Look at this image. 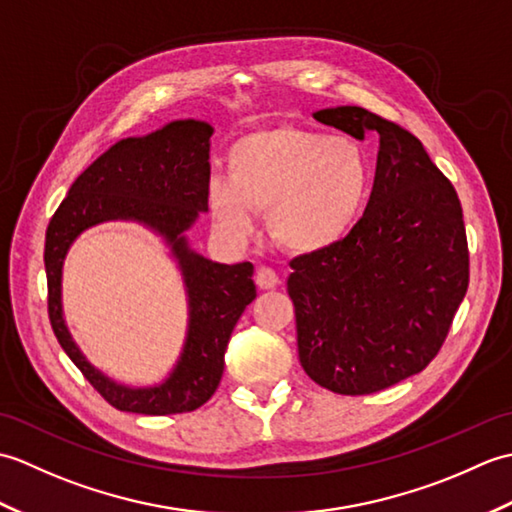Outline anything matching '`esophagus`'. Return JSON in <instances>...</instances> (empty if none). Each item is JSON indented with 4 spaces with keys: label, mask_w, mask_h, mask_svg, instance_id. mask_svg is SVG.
I'll use <instances>...</instances> for the list:
<instances>
[{
    "label": "esophagus",
    "mask_w": 512,
    "mask_h": 512,
    "mask_svg": "<svg viewBox=\"0 0 512 512\" xmlns=\"http://www.w3.org/2000/svg\"><path fill=\"white\" fill-rule=\"evenodd\" d=\"M255 284L259 290H273L279 284V275L273 268L262 266V268H257V273H255Z\"/></svg>",
    "instance_id": "1"
}]
</instances>
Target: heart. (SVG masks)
Returning a JSON list of instances; mask_svg holds the SVG:
<instances>
[{
	"label": "heart",
	"instance_id": "obj_1",
	"mask_svg": "<svg viewBox=\"0 0 512 512\" xmlns=\"http://www.w3.org/2000/svg\"><path fill=\"white\" fill-rule=\"evenodd\" d=\"M372 187L363 147L345 136L268 127L228 149V176L206 184V204L220 231L246 239L268 211V231L295 255H317L350 235Z\"/></svg>",
	"mask_w": 512,
	"mask_h": 512
}]
</instances>
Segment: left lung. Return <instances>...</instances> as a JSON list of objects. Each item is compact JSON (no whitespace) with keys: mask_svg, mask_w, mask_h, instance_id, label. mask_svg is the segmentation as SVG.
<instances>
[{"mask_svg":"<svg viewBox=\"0 0 512 512\" xmlns=\"http://www.w3.org/2000/svg\"><path fill=\"white\" fill-rule=\"evenodd\" d=\"M378 140L376 178L343 242L290 262L301 367L343 396L387 389L438 354L469 288L462 204L420 140L363 107L312 114Z\"/></svg>","mask_w":512,"mask_h":512,"instance_id":"1","label":"left lung"}]
</instances>
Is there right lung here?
I'll return each instance as SVG.
<instances>
[{
  "instance_id": "right-lung-1",
  "label": "right lung",
  "mask_w": 512,
  "mask_h": 512,
  "mask_svg": "<svg viewBox=\"0 0 512 512\" xmlns=\"http://www.w3.org/2000/svg\"><path fill=\"white\" fill-rule=\"evenodd\" d=\"M213 127L184 118L147 136L118 140L74 180L46 231L48 314L63 352L112 407L169 416L202 407L224 372L235 323L257 297L253 264H220L191 248V226L209 211ZM105 221H134L158 234L181 270L188 295V334L177 365L154 386H125L94 368L75 345L62 314V264L81 232Z\"/></svg>"
}]
</instances>
